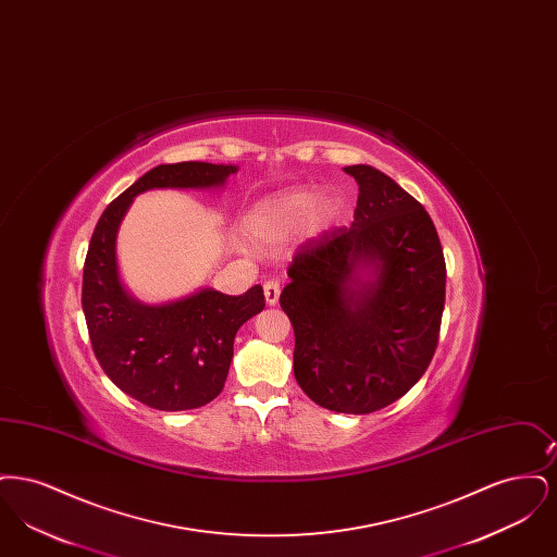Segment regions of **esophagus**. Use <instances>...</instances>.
Returning a JSON list of instances; mask_svg holds the SVG:
<instances>
[{
    "label": "esophagus",
    "instance_id": "1",
    "mask_svg": "<svg viewBox=\"0 0 557 557\" xmlns=\"http://www.w3.org/2000/svg\"><path fill=\"white\" fill-rule=\"evenodd\" d=\"M263 290H265L267 305H275L280 300L282 286H280L277 280H267L265 284H263Z\"/></svg>",
    "mask_w": 557,
    "mask_h": 557
}]
</instances>
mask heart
<instances>
[{
  "mask_svg": "<svg viewBox=\"0 0 557 557\" xmlns=\"http://www.w3.org/2000/svg\"><path fill=\"white\" fill-rule=\"evenodd\" d=\"M341 212L334 198H321L319 191L298 187L257 202L244 216L250 238L275 244L294 236L307 223L313 230H325Z\"/></svg>",
  "mask_w": 557,
  "mask_h": 557,
  "instance_id": "b5f03b06",
  "label": "heart"
}]
</instances>
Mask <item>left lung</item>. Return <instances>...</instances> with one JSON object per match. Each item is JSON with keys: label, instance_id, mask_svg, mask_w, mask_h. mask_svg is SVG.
Returning <instances> with one entry per match:
<instances>
[{"label": "left lung", "instance_id": "8db88e82", "mask_svg": "<svg viewBox=\"0 0 557 557\" xmlns=\"http://www.w3.org/2000/svg\"><path fill=\"white\" fill-rule=\"evenodd\" d=\"M355 221L294 252L280 305L294 327V377L338 413H371L403 397L438 345L447 267L424 207L370 164Z\"/></svg>", "mask_w": 557, "mask_h": 557}]
</instances>
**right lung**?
<instances>
[{
  "label": "right lung",
  "instance_id": "add662e5",
  "mask_svg": "<svg viewBox=\"0 0 557 557\" xmlns=\"http://www.w3.org/2000/svg\"><path fill=\"white\" fill-rule=\"evenodd\" d=\"M238 166L159 164L102 212L83 265L81 305L94 352L129 397L160 411H186L223 391L242 323L265 309L261 286L230 296L205 288L159 307L135 300L119 277L116 232L133 198L154 187H216Z\"/></svg>",
  "mask_w": 557,
  "mask_h": 557
}]
</instances>
